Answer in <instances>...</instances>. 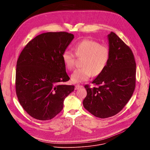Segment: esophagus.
<instances>
[{"label":"esophagus","instance_id":"esophagus-1","mask_svg":"<svg viewBox=\"0 0 150 150\" xmlns=\"http://www.w3.org/2000/svg\"><path fill=\"white\" fill-rule=\"evenodd\" d=\"M82 87H83L82 85H79V84H77V85H75V90H78V89L81 88H82Z\"/></svg>","mask_w":150,"mask_h":150}]
</instances>
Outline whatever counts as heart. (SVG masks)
I'll return each instance as SVG.
<instances>
[{
	"instance_id": "obj_1",
	"label": "heart",
	"mask_w": 150,
	"mask_h": 150,
	"mask_svg": "<svg viewBox=\"0 0 150 150\" xmlns=\"http://www.w3.org/2000/svg\"><path fill=\"white\" fill-rule=\"evenodd\" d=\"M74 51L79 58H83L82 68L75 70L71 75L73 82L79 83L87 81L91 75H100L108 65L110 57V50L106 45H100L98 41L85 39L78 42ZM63 62L66 68L72 70L75 67L76 56L70 50H66L62 54Z\"/></svg>"
}]
</instances>
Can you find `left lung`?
Returning <instances> with one entry per match:
<instances>
[{
	"instance_id": "obj_1",
	"label": "left lung",
	"mask_w": 150,
	"mask_h": 150,
	"mask_svg": "<svg viewBox=\"0 0 150 150\" xmlns=\"http://www.w3.org/2000/svg\"><path fill=\"white\" fill-rule=\"evenodd\" d=\"M110 57L104 71L85 85L87 94L84 108L99 118L113 116L120 112L131 98L136 85V63L130 47L113 32L108 35Z\"/></svg>"
}]
</instances>
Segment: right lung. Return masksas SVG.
I'll list each match as a JSON object with an SVG mask.
<instances>
[{"label": "right lung", "mask_w": 150, "mask_h": 150, "mask_svg": "<svg viewBox=\"0 0 150 150\" xmlns=\"http://www.w3.org/2000/svg\"><path fill=\"white\" fill-rule=\"evenodd\" d=\"M67 32L35 37L21 52L16 63L15 88L18 101L34 119L48 120L59 114L65 98L74 90L62 54L74 39Z\"/></svg>", "instance_id": "obj_1"}]
</instances>
